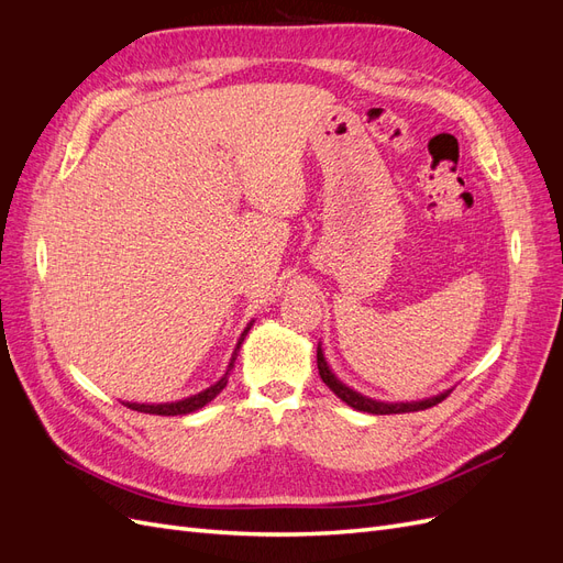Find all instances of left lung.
Segmentation results:
<instances>
[{
    "label": "left lung",
    "instance_id": "left-lung-1",
    "mask_svg": "<svg viewBox=\"0 0 563 563\" xmlns=\"http://www.w3.org/2000/svg\"><path fill=\"white\" fill-rule=\"evenodd\" d=\"M317 368H319V376L321 380L329 385V389L333 391V395L338 399H343L347 406H352L354 411H364V413H373V416H389V413H411V411H424V408L430 406H437L439 401H444L449 397V391H441V395L437 397H430V399H422V401H401V404H387V401H376V399H368L364 395H360V391L350 389L347 385L340 383L333 371L329 368L327 360H323V352H321V345L317 347Z\"/></svg>",
    "mask_w": 563,
    "mask_h": 563
}]
</instances>
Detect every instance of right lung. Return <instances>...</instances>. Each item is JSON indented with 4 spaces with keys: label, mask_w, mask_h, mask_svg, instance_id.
Masks as SVG:
<instances>
[{
    "label": "right lung",
    "mask_w": 563,
    "mask_h": 563,
    "mask_svg": "<svg viewBox=\"0 0 563 563\" xmlns=\"http://www.w3.org/2000/svg\"><path fill=\"white\" fill-rule=\"evenodd\" d=\"M251 327H253V321L249 323V327L244 329V333H242V338H240V343H236V347H234V354H232V360H230V366H228V371H225V376L220 378L216 385H211V387H207L203 391H199V395H192V397H187V399H180V401H172V404H131V401H126L124 406H129V408H133V411H141V413H152V416H185V413H192V411H199L201 406H207L211 399H216L220 391H223V387L228 385V378H230V371H232V366H234V360H236V352H240V347H242V343H244V338H246V333L251 331Z\"/></svg>",
    "instance_id": "add662e5"
}]
</instances>
